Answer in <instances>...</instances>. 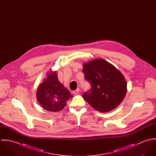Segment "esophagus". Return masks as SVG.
<instances>
[{
    "mask_svg": "<svg viewBox=\"0 0 156 156\" xmlns=\"http://www.w3.org/2000/svg\"><path fill=\"white\" fill-rule=\"evenodd\" d=\"M79 90H80V89H77L76 90H73V94L74 95H76V94H77L79 93Z\"/></svg>",
    "mask_w": 156,
    "mask_h": 156,
    "instance_id": "obj_1",
    "label": "esophagus"
}]
</instances>
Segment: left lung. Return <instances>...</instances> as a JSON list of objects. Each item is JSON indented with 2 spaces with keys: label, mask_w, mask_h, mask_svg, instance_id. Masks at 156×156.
<instances>
[{
  "label": "left lung",
  "mask_w": 156,
  "mask_h": 156,
  "mask_svg": "<svg viewBox=\"0 0 156 156\" xmlns=\"http://www.w3.org/2000/svg\"><path fill=\"white\" fill-rule=\"evenodd\" d=\"M85 78L91 89L83 98L96 111H111L120 105L127 92V82L122 73L103 59H95L83 64Z\"/></svg>",
  "instance_id": "8db88e82"
}]
</instances>
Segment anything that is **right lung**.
<instances>
[{
  "label": "right lung",
  "instance_id": "1",
  "mask_svg": "<svg viewBox=\"0 0 156 156\" xmlns=\"http://www.w3.org/2000/svg\"><path fill=\"white\" fill-rule=\"evenodd\" d=\"M36 94L37 101L45 110L55 112L62 110L67 100L73 97L68 89L59 81L56 71L52 70L47 73L46 78L38 86Z\"/></svg>",
  "mask_w": 156,
  "mask_h": 156
}]
</instances>
